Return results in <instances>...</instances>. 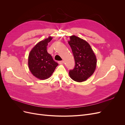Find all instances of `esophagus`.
<instances>
[{"label": "esophagus", "mask_w": 125, "mask_h": 125, "mask_svg": "<svg viewBox=\"0 0 125 125\" xmlns=\"http://www.w3.org/2000/svg\"><path fill=\"white\" fill-rule=\"evenodd\" d=\"M63 62H64L63 61V60H61V61H59L58 62V63L59 64H62Z\"/></svg>", "instance_id": "esophagus-1"}]
</instances>
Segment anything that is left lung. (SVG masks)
<instances>
[{
  "mask_svg": "<svg viewBox=\"0 0 125 125\" xmlns=\"http://www.w3.org/2000/svg\"><path fill=\"white\" fill-rule=\"evenodd\" d=\"M68 44L75 60L74 68L70 70V78L75 81L83 82L94 73L96 68V58L89 44L74 35L70 36Z\"/></svg>",
  "mask_w": 125,
  "mask_h": 125,
  "instance_id": "8db88e82",
  "label": "left lung"
}]
</instances>
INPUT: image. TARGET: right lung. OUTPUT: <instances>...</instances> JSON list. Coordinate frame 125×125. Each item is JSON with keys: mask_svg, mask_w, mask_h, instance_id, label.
<instances>
[{"mask_svg": "<svg viewBox=\"0 0 125 125\" xmlns=\"http://www.w3.org/2000/svg\"><path fill=\"white\" fill-rule=\"evenodd\" d=\"M52 40V37H49L40 42L33 47L29 55L30 70L33 75L41 80L50 77L58 65L47 51L48 43Z\"/></svg>", "mask_w": 125, "mask_h": 125, "instance_id": "add662e5", "label": "right lung"}]
</instances>
